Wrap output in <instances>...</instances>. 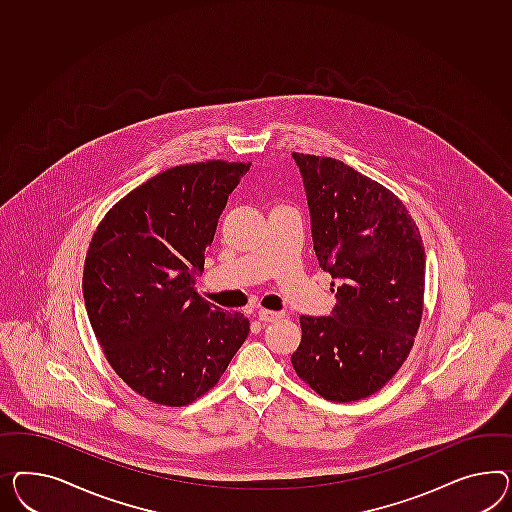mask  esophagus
<instances>
[{"mask_svg":"<svg viewBox=\"0 0 512 512\" xmlns=\"http://www.w3.org/2000/svg\"><path fill=\"white\" fill-rule=\"evenodd\" d=\"M257 318H259L261 322H274L277 318H283V313H281V311H270V309H259Z\"/></svg>","mask_w":512,"mask_h":512,"instance_id":"esophagus-1","label":"esophagus"}]
</instances>
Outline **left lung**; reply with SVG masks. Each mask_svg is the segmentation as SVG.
<instances>
[{"label":"left lung","mask_w":512,"mask_h":512,"mask_svg":"<svg viewBox=\"0 0 512 512\" xmlns=\"http://www.w3.org/2000/svg\"><path fill=\"white\" fill-rule=\"evenodd\" d=\"M318 264L337 285L330 317H300L292 367L333 402L365 399L408 358L423 315L425 248L401 199L341 160L292 152Z\"/></svg>","instance_id":"8db88e82"}]
</instances>
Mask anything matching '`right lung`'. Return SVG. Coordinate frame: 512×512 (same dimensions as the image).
Masks as SVG:
<instances>
[{
    "label": "right lung",
    "instance_id": "obj_1",
    "mask_svg": "<svg viewBox=\"0 0 512 512\" xmlns=\"http://www.w3.org/2000/svg\"><path fill=\"white\" fill-rule=\"evenodd\" d=\"M249 164L167 169L115 203L83 264V300L111 369L147 401L186 406L218 384L249 320L205 302V268L227 197Z\"/></svg>",
    "mask_w": 512,
    "mask_h": 512
}]
</instances>
